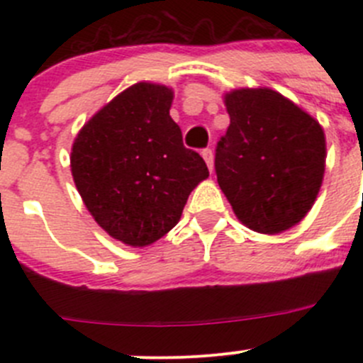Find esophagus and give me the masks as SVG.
<instances>
[{
    "label": "esophagus",
    "instance_id": "esophagus-1",
    "mask_svg": "<svg viewBox=\"0 0 363 363\" xmlns=\"http://www.w3.org/2000/svg\"><path fill=\"white\" fill-rule=\"evenodd\" d=\"M202 158L205 160V163H207L208 170L212 172V168H214V152H212L211 149H203V151H202Z\"/></svg>",
    "mask_w": 363,
    "mask_h": 363
}]
</instances>
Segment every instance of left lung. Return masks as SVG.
Listing matches in <instances>:
<instances>
[{"label":"left lung","mask_w":363,"mask_h":363,"mask_svg":"<svg viewBox=\"0 0 363 363\" xmlns=\"http://www.w3.org/2000/svg\"><path fill=\"white\" fill-rule=\"evenodd\" d=\"M230 126L216 149V174L237 219L276 235L313 207L325 174L321 124L269 87L225 94Z\"/></svg>","instance_id":"8db88e82"}]
</instances>
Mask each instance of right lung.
<instances>
[{
  "label": "right lung",
  "mask_w": 363,
  "mask_h": 363,
  "mask_svg": "<svg viewBox=\"0 0 363 363\" xmlns=\"http://www.w3.org/2000/svg\"><path fill=\"white\" fill-rule=\"evenodd\" d=\"M174 91L137 82L112 98L77 133L73 182L94 221L131 247H144L179 223L207 164L186 149L170 117Z\"/></svg>",
  "instance_id": "1"
}]
</instances>
